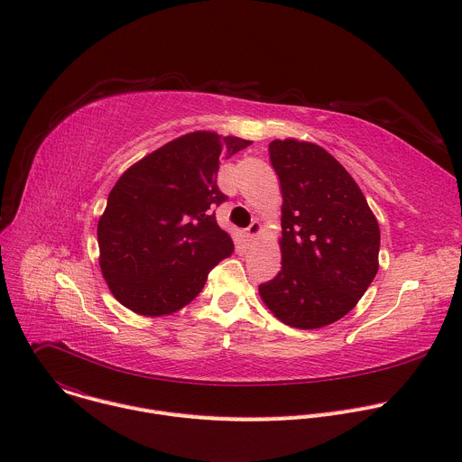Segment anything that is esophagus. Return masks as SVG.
I'll return each mask as SVG.
<instances>
[{
	"mask_svg": "<svg viewBox=\"0 0 462 462\" xmlns=\"http://www.w3.org/2000/svg\"><path fill=\"white\" fill-rule=\"evenodd\" d=\"M261 234V223L259 221H252L250 226L246 228V237H257Z\"/></svg>",
	"mask_w": 462,
	"mask_h": 462,
	"instance_id": "34e87169",
	"label": "esophagus"
}]
</instances>
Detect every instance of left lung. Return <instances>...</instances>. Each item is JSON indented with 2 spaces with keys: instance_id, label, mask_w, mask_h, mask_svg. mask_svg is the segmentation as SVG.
<instances>
[{
  "instance_id": "8db88e82",
  "label": "left lung",
  "mask_w": 462,
  "mask_h": 462,
  "mask_svg": "<svg viewBox=\"0 0 462 462\" xmlns=\"http://www.w3.org/2000/svg\"><path fill=\"white\" fill-rule=\"evenodd\" d=\"M282 188V271L259 285L267 309L296 328L344 318L378 273L380 228L349 171L321 146L269 144Z\"/></svg>"
}]
</instances>
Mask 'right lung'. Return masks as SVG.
Wrapping results in <instances>:
<instances>
[{
  "label": "right lung",
  "instance_id": "1",
  "mask_svg": "<svg viewBox=\"0 0 462 462\" xmlns=\"http://www.w3.org/2000/svg\"><path fill=\"white\" fill-rule=\"evenodd\" d=\"M250 144L216 131H191L118 177L97 237L102 276L124 307L150 318L177 312L232 255L234 241L210 207L226 199L216 184L219 161Z\"/></svg>",
  "mask_w": 462,
  "mask_h": 462
}]
</instances>
